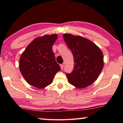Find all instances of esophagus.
<instances>
[{
	"label": "esophagus",
	"instance_id": "obj_1",
	"mask_svg": "<svg viewBox=\"0 0 123 123\" xmlns=\"http://www.w3.org/2000/svg\"><path fill=\"white\" fill-rule=\"evenodd\" d=\"M60 67H61V69H63V67H64V65H63V64H60Z\"/></svg>",
	"mask_w": 123,
	"mask_h": 123
}]
</instances>
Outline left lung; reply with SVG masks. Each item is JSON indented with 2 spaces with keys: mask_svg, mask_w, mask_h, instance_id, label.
Instances as JSON below:
<instances>
[{
  "mask_svg": "<svg viewBox=\"0 0 123 123\" xmlns=\"http://www.w3.org/2000/svg\"><path fill=\"white\" fill-rule=\"evenodd\" d=\"M63 36L74 56L73 71L66 74L68 82L79 88L90 86L103 70V52L96 44L85 37L70 34H64Z\"/></svg>",
  "mask_w": 123,
  "mask_h": 123,
  "instance_id": "obj_1",
  "label": "left lung"
}]
</instances>
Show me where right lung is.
Returning a JSON list of instances; mask_svg holds the SVG:
<instances>
[{
  "instance_id": "1",
  "label": "right lung",
  "mask_w": 123,
  "mask_h": 123,
  "mask_svg": "<svg viewBox=\"0 0 123 123\" xmlns=\"http://www.w3.org/2000/svg\"><path fill=\"white\" fill-rule=\"evenodd\" d=\"M57 37V34H52L37 37L20 57V73L26 81L36 88L41 89L50 85L55 74L61 70L52 49Z\"/></svg>"
}]
</instances>
